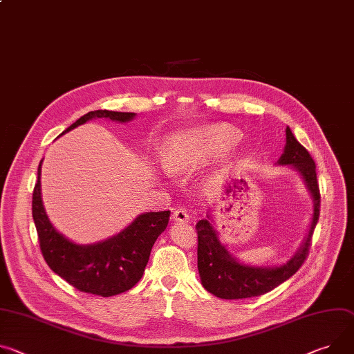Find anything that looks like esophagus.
<instances>
[{
	"mask_svg": "<svg viewBox=\"0 0 354 354\" xmlns=\"http://www.w3.org/2000/svg\"><path fill=\"white\" fill-rule=\"evenodd\" d=\"M172 220L176 223H189L190 221V216L185 209H178L172 213Z\"/></svg>",
	"mask_w": 354,
	"mask_h": 354,
	"instance_id": "esophagus-1",
	"label": "esophagus"
}]
</instances>
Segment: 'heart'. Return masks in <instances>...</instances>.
<instances>
[{"instance_id":"obj_1","label":"heart","mask_w":354,"mask_h":354,"mask_svg":"<svg viewBox=\"0 0 354 354\" xmlns=\"http://www.w3.org/2000/svg\"><path fill=\"white\" fill-rule=\"evenodd\" d=\"M240 131L226 124H213L174 137L164 153V168L171 175L194 171L240 140Z\"/></svg>"}]
</instances>
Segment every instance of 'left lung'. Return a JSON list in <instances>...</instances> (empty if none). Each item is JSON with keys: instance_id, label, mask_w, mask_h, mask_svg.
<instances>
[{"instance_id": "obj_1", "label": "left lung", "mask_w": 354, "mask_h": 354, "mask_svg": "<svg viewBox=\"0 0 354 354\" xmlns=\"http://www.w3.org/2000/svg\"><path fill=\"white\" fill-rule=\"evenodd\" d=\"M286 144L277 165L295 169L309 190L313 212L309 230L298 251L285 264L278 267H257L240 263L224 245L212 224V216L196 224L198 232V270L202 285L207 292L221 299H244L260 297L291 278L304 264L310 247V239L319 218V186L316 167L309 152L297 141L291 128L286 127Z\"/></svg>"}]
</instances>
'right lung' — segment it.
<instances>
[{
  "label": "right lung",
  "mask_w": 354,
  "mask_h": 354,
  "mask_svg": "<svg viewBox=\"0 0 354 354\" xmlns=\"http://www.w3.org/2000/svg\"><path fill=\"white\" fill-rule=\"evenodd\" d=\"M136 113L95 110L84 114L60 136L95 118L128 122ZM41 167L32 195V217L39 245L49 268L86 294L114 297L131 289L142 277L153 243L169 221V210L138 214L118 234L93 244H76L59 233L50 223L41 196Z\"/></svg>",
  "instance_id": "right-lung-1"
}]
</instances>
